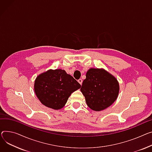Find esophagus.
Segmentation results:
<instances>
[{
	"instance_id": "1",
	"label": "esophagus",
	"mask_w": 152,
	"mask_h": 152,
	"mask_svg": "<svg viewBox=\"0 0 152 152\" xmlns=\"http://www.w3.org/2000/svg\"><path fill=\"white\" fill-rule=\"evenodd\" d=\"M77 81H78V83H79L80 85H82V83H83V80H82L81 79H79L77 80Z\"/></svg>"
}]
</instances>
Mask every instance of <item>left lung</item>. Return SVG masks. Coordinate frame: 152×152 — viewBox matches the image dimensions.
Returning a JSON list of instances; mask_svg holds the SVG:
<instances>
[{
  "label": "left lung",
  "mask_w": 152,
  "mask_h": 152,
  "mask_svg": "<svg viewBox=\"0 0 152 152\" xmlns=\"http://www.w3.org/2000/svg\"><path fill=\"white\" fill-rule=\"evenodd\" d=\"M80 91L87 106L94 110L100 111L112 105L117 99L119 84L117 79L104 69L90 68Z\"/></svg>",
  "instance_id": "8db88e82"
}]
</instances>
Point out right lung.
<instances>
[{
    "instance_id": "obj_1",
    "label": "right lung",
    "mask_w": 152,
    "mask_h": 152,
    "mask_svg": "<svg viewBox=\"0 0 152 152\" xmlns=\"http://www.w3.org/2000/svg\"><path fill=\"white\" fill-rule=\"evenodd\" d=\"M81 86L64 69H49L38 75L35 93L43 105L55 110L62 109L69 96Z\"/></svg>"
}]
</instances>
